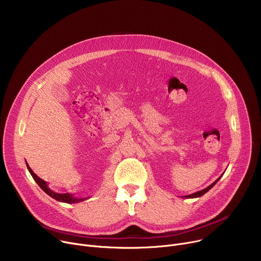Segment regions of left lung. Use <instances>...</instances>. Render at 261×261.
<instances>
[{
  "label": "left lung",
  "instance_id": "1",
  "mask_svg": "<svg viewBox=\"0 0 261 261\" xmlns=\"http://www.w3.org/2000/svg\"><path fill=\"white\" fill-rule=\"evenodd\" d=\"M222 176V175H221ZM221 176L220 177H218L212 185H210L208 187H206L205 189H203V190H200V191H197V192H195V193H193V194H189V195H186V196H182V198H197V197H200V196H202L203 194H205L207 191H210L214 186L217 184V181L221 178Z\"/></svg>",
  "mask_w": 261,
  "mask_h": 261
}]
</instances>
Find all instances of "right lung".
I'll return each instance as SVG.
<instances>
[{
    "instance_id": "1",
    "label": "right lung",
    "mask_w": 261,
    "mask_h": 261,
    "mask_svg": "<svg viewBox=\"0 0 261 261\" xmlns=\"http://www.w3.org/2000/svg\"><path fill=\"white\" fill-rule=\"evenodd\" d=\"M27 167L31 173V175L33 176V178L35 179V181L38 184L39 187L46 193L48 194L50 197H53L54 199L58 200V201H61V202H66V203H77V202H81V201H84L86 199H88L89 197H84V198H79V197H74L71 193H57L53 190H50L48 188V184L43 180L42 178H40L38 175L35 174V172L31 169V167L29 166V164L27 163Z\"/></svg>"
}]
</instances>
